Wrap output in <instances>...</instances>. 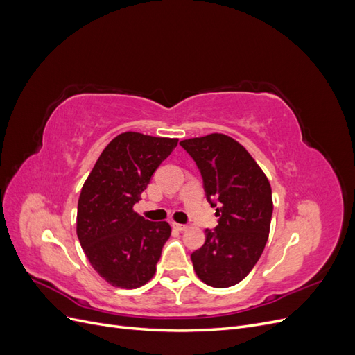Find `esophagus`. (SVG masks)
<instances>
[{"instance_id":"1","label":"esophagus","mask_w":355,"mask_h":355,"mask_svg":"<svg viewBox=\"0 0 355 355\" xmlns=\"http://www.w3.org/2000/svg\"><path fill=\"white\" fill-rule=\"evenodd\" d=\"M171 227H173L176 231H187V225H182V223H171Z\"/></svg>"}]
</instances>
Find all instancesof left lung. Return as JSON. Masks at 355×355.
I'll return each mask as SVG.
<instances>
[{
  "mask_svg": "<svg viewBox=\"0 0 355 355\" xmlns=\"http://www.w3.org/2000/svg\"><path fill=\"white\" fill-rule=\"evenodd\" d=\"M196 161L218 227L191 254L201 282L231 287L249 274L265 249L272 218L271 185L252 155L232 137L211 133L182 141Z\"/></svg>",
  "mask_w": 355,
  "mask_h": 355,
  "instance_id": "8db88e82",
  "label": "left lung"
}]
</instances>
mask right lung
I'll return each instance as SVG.
<instances>
[{"label":"right lung","mask_w":355,"mask_h":355,"mask_svg":"<svg viewBox=\"0 0 355 355\" xmlns=\"http://www.w3.org/2000/svg\"><path fill=\"white\" fill-rule=\"evenodd\" d=\"M178 139L125 132L103 149L84 182L77 235L92 266L115 287L136 288L155 274L170 225L133 210Z\"/></svg>","instance_id":"1"}]
</instances>
